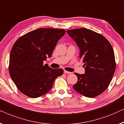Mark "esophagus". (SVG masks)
<instances>
[{
	"instance_id": "1",
	"label": "esophagus",
	"mask_w": 124,
	"mask_h": 124,
	"mask_svg": "<svg viewBox=\"0 0 124 124\" xmlns=\"http://www.w3.org/2000/svg\"><path fill=\"white\" fill-rule=\"evenodd\" d=\"M64 74H71V72H69V71H66V70H64Z\"/></svg>"
}]
</instances>
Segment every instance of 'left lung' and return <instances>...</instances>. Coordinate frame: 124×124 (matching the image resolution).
I'll list each match as a JSON object with an SVG mask.
<instances>
[{
    "label": "left lung",
    "instance_id": "8db88e82",
    "mask_svg": "<svg viewBox=\"0 0 124 124\" xmlns=\"http://www.w3.org/2000/svg\"><path fill=\"white\" fill-rule=\"evenodd\" d=\"M67 33L78 45L85 63L84 74L75 73L78 81L73 88L85 97H97L109 86L116 70L112 47L105 37L90 30H67Z\"/></svg>",
    "mask_w": 124,
    "mask_h": 124
}]
</instances>
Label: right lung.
Instances as JSON below:
<instances>
[{
  "instance_id": "right-lung-1",
  "label": "right lung",
  "mask_w": 124,
  "mask_h": 124,
  "mask_svg": "<svg viewBox=\"0 0 124 124\" xmlns=\"http://www.w3.org/2000/svg\"><path fill=\"white\" fill-rule=\"evenodd\" d=\"M63 29L40 28L27 33L15 43L10 53L9 72L18 90L35 98L51 89L54 81L63 73L43 62L50 58Z\"/></svg>"
}]
</instances>
